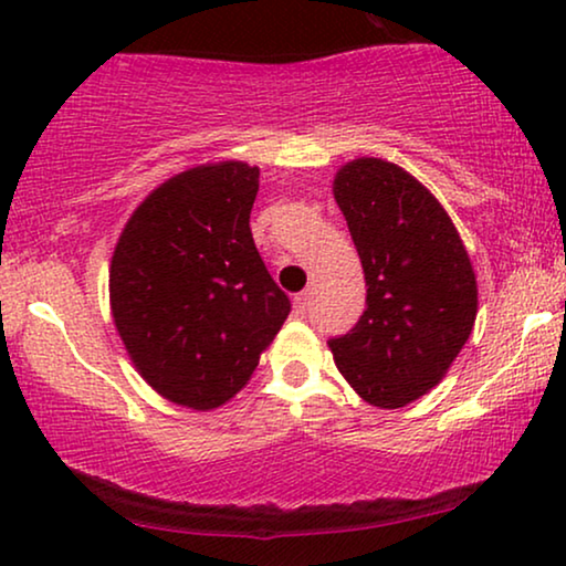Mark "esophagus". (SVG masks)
Wrapping results in <instances>:
<instances>
[{"instance_id":"34e87169","label":"esophagus","mask_w":566,"mask_h":566,"mask_svg":"<svg viewBox=\"0 0 566 566\" xmlns=\"http://www.w3.org/2000/svg\"><path fill=\"white\" fill-rule=\"evenodd\" d=\"M306 312H308V293H298V296H293V314L306 316Z\"/></svg>"}]
</instances>
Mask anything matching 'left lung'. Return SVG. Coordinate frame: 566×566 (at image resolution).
<instances>
[{
  "mask_svg": "<svg viewBox=\"0 0 566 566\" xmlns=\"http://www.w3.org/2000/svg\"><path fill=\"white\" fill-rule=\"evenodd\" d=\"M332 192L368 296L360 322L329 350L363 401L407 407L443 381L474 329V265L440 200L394 161H345Z\"/></svg>",
  "mask_w": 566,
  "mask_h": 566,
  "instance_id": "1",
  "label": "left lung"
}]
</instances>
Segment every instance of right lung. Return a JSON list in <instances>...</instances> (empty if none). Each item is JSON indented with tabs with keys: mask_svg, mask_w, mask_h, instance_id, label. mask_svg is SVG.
<instances>
[{
	"mask_svg": "<svg viewBox=\"0 0 566 566\" xmlns=\"http://www.w3.org/2000/svg\"><path fill=\"white\" fill-rule=\"evenodd\" d=\"M260 167L206 161L157 185L111 260V314L159 397L208 412L250 381L291 301L254 247Z\"/></svg>",
	"mask_w": 566,
	"mask_h": 566,
	"instance_id": "1",
	"label": "right lung"
}]
</instances>
